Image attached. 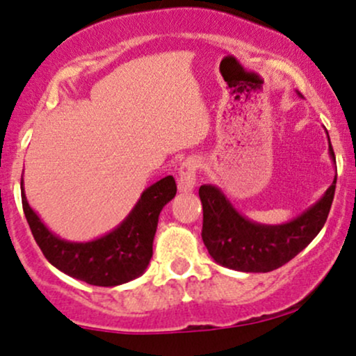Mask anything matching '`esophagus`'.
Masks as SVG:
<instances>
[{
	"mask_svg": "<svg viewBox=\"0 0 356 356\" xmlns=\"http://www.w3.org/2000/svg\"><path fill=\"white\" fill-rule=\"evenodd\" d=\"M197 169L199 163L195 159H186L179 168V182L177 187L181 192H191L195 187L197 181Z\"/></svg>",
	"mask_w": 356,
	"mask_h": 356,
	"instance_id": "1",
	"label": "esophagus"
}]
</instances>
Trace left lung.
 Here are the masks:
<instances>
[{
  "mask_svg": "<svg viewBox=\"0 0 356 356\" xmlns=\"http://www.w3.org/2000/svg\"><path fill=\"white\" fill-rule=\"evenodd\" d=\"M299 97L300 95L299 92ZM328 138V133H327ZM328 154H335L328 138ZM337 175L316 204L296 218L279 225H264L238 211L227 193L217 186L204 184L199 197L204 207L202 240L215 263L241 273H269L299 254L318 235L330 211Z\"/></svg>",
  "mask_w": 356,
  "mask_h": 356,
  "instance_id": "obj_1",
  "label": "left lung"
}]
</instances>
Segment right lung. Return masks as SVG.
<instances>
[{
  "mask_svg": "<svg viewBox=\"0 0 356 356\" xmlns=\"http://www.w3.org/2000/svg\"><path fill=\"white\" fill-rule=\"evenodd\" d=\"M172 175L145 188L136 204L118 227L88 241H69L49 230L24 192L21 177L22 209L31 232L49 263L67 276L92 286L115 287L133 281L147 269L159 213L175 197Z\"/></svg>",
  "mask_w": 356,
  "mask_h": 356,
  "instance_id": "add662e5",
  "label": "right lung"
}]
</instances>
